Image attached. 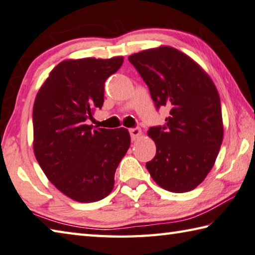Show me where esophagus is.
Listing matches in <instances>:
<instances>
[{
	"mask_svg": "<svg viewBox=\"0 0 255 255\" xmlns=\"http://www.w3.org/2000/svg\"><path fill=\"white\" fill-rule=\"evenodd\" d=\"M129 132H130L131 139L135 141L136 139H138V137L141 135V130L139 128H130L129 129Z\"/></svg>",
	"mask_w": 255,
	"mask_h": 255,
	"instance_id": "esophagus-1",
	"label": "esophagus"
}]
</instances>
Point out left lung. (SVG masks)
<instances>
[{"label":"left lung","instance_id":"obj_1","mask_svg":"<svg viewBox=\"0 0 255 255\" xmlns=\"http://www.w3.org/2000/svg\"><path fill=\"white\" fill-rule=\"evenodd\" d=\"M157 108L167 106L164 127H151L156 155L146 164L161 188L185 193L211 172L223 141L220 95L214 82L187 54L160 45L129 55Z\"/></svg>","mask_w":255,"mask_h":255}]
</instances>
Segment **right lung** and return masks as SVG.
Instances as JSON below:
<instances>
[{
    "label": "right lung",
    "instance_id": "1",
    "mask_svg": "<svg viewBox=\"0 0 255 255\" xmlns=\"http://www.w3.org/2000/svg\"><path fill=\"white\" fill-rule=\"evenodd\" d=\"M123 62L124 57L64 60L36 94L35 158L50 182L73 201L91 203L108 196L130 146L126 128L94 129L86 124L103 107L105 81Z\"/></svg>",
    "mask_w": 255,
    "mask_h": 255
}]
</instances>
